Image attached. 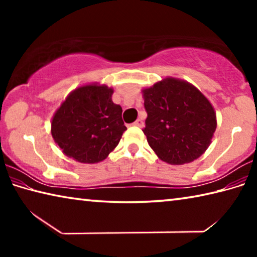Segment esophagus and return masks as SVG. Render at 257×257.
Returning <instances> with one entry per match:
<instances>
[{"mask_svg": "<svg viewBox=\"0 0 257 257\" xmlns=\"http://www.w3.org/2000/svg\"><path fill=\"white\" fill-rule=\"evenodd\" d=\"M143 123H144V122H143L142 119H137V120L134 122V125H137V127H142Z\"/></svg>", "mask_w": 257, "mask_h": 257, "instance_id": "esophagus-1", "label": "esophagus"}]
</instances>
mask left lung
<instances>
[{
	"label": "left lung",
	"instance_id": "obj_1",
	"mask_svg": "<svg viewBox=\"0 0 257 257\" xmlns=\"http://www.w3.org/2000/svg\"><path fill=\"white\" fill-rule=\"evenodd\" d=\"M147 113L143 129L150 146L169 164L198 159L216 129L214 108L189 82L165 78L143 90Z\"/></svg>",
	"mask_w": 257,
	"mask_h": 257
}]
</instances>
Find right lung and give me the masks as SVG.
Wrapping results in <instances>:
<instances>
[{"mask_svg":"<svg viewBox=\"0 0 257 257\" xmlns=\"http://www.w3.org/2000/svg\"><path fill=\"white\" fill-rule=\"evenodd\" d=\"M113 89L86 85L73 90L52 119V136L64 154L80 163H97L119 144L127 130Z\"/></svg>","mask_w":257,"mask_h":257,"instance_id":"right-lung-1","label":"right lung"}]
</instances>
